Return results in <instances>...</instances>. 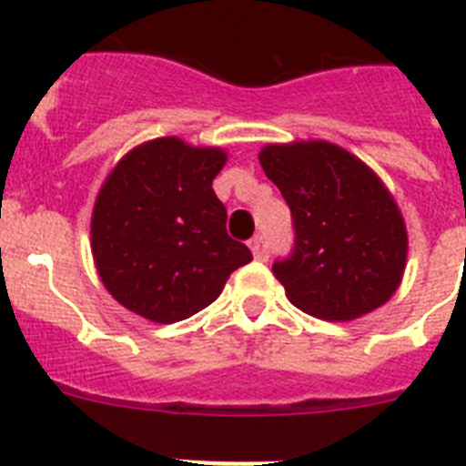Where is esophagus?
<instances>
[{
    "label": "esophagus",
    "mask_w": 466,
    "mask_h": 466,
    "mask_svg": "<svg viewBox=\"0 0 466 466\" xmlns=\"http://www.w3.org/2000/svg\"><path fill=\"white\" fill-rule=\"evenodd\" d=\"M249 249H252L254 258H258V261H266V258H268V247H266V238L263 236H254L252 240H249Z\"/></svg>",
    "instance_id": "34e87169"
}]
</instances>
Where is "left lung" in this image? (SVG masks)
<instances>
[{
    "label": "left lung",
    "mask_w": 466,
    "mask_h": 466,
    "mask_svg": "<svg viewBox=\"0 0 466 466\" xmlns=\"http://www.w3.org/2000/svg\"><path fill=\"white\" fill-rule=\"evenodd\" d=\"M258 160L294 219V252L273 263L287 299L329 322L385 306L401 284L409 233L380 177L324 139L266 144Z\"/></svg>",
    "instance_id": "obj_1"
}]
</instances>
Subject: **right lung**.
<instances>
[{
    "label": "right lung",
    "mask_w": 466,
    "mask_h": 466,
    "mask_svg": "<svg viewBox=\"0 0 466 466\" xmlns=\"http://www.w3.org/2000/svg\"><path fill=\"white\" fill-rule=\"evenodd\" d=\"M219 147L179 137L139 144L118 160L95 198L90 249L105 289L156 324L208 308L252 252L226 233V208L212 179L226 166Z\"/></svg>",
    "instance_id": "obj_1"
}]
</instances>
